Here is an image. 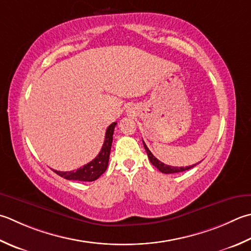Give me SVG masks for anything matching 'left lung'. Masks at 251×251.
I'll use <instances>...</instances> for the list:
<instances>
[{
    "label": "left lung",
    "instance_id": "8db88e82",
    "mask_svg": "<svg viewBox=\"0 0 251 251\" xmlns=\"http://www.w3.org/2000/svg\"><path fill=\"white\" fill-rule=\"evenodd\" d=\"M142 142H144V140H142ZM144 147L145 149L147 151V154H148V158L150 160V162L152 164H153L156 169H158L160 172H162V173L164 174H173V173H180V172H184V171H187V170H190L191 168H194V166H196L197 164H193L190 166H186V168H177V166H170V165H166L164 163H162L161 161H159L158 159L155 158V156L151 153V151L149 150L148 147L146 146V144L144 142ZM200 163V162H199Z\"/></svg>",
    "mask_w": 251,
    "mask_h": 251
}]
</instances>
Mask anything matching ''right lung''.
I'll return each instance as SVG.
<instances>
[{
  "label": "right lung",
  "mask_w": 251,
  "mask_h": 251,
  "mask_svg": "<svg viewBox=\"0 0 251 251\" xmlns=\"http://www.w3.org/2000/svg\"><path fill=\"white\" fill-rule=\"evenodd\" d=\"M116 123H112V124L107 127L105 132V139L103 142L102 149L99 152L95 159H93L89 163L83 165L82 168L78 169L76 171H68V172H62L53 170L57 175L61 177L68 179V180H78V181H93L100 177V176L104 173L107 169V164H109V158H110V151L112 147L113 141V134H114Z\"/></svg>",
  "instance_id": "1"
}]
</instances>
